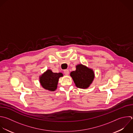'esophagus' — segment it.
I'll use <instances>...</instances> for the list:
<instances>
[{
	"label": "esophagus",
	"instance_id": "obj_1",
	"mask_svg": "<svg viewBox=\"0 0 133 133\" xmlns=\"http://www.w3.org/2000/svg\"><path fill=\"white\" fill-rule=\"evenodd\" d=\"M64 73L65 75H69V71L68 70H65L64 71Z\"/></svg>",
	"mask_w": 133,
	"mask_h": 133
}]
</instances>
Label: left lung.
<instances>
[{"label":"left lung","mask_w":133,"mask_h":133,"mask_svg":"<svg viewBox=\"0 0 133 133\" xmlns=\"http://www.w3.org/2000/svg\"><path fill=\"white\" fill-rule=\"evenodd\" d=\"M70 76L73 78L76 86L83 89L87 88L92 83L95 77L93 70L82 64L76 66V70L71 72Z\"/></svg>","instance_id":"8db88e82"}]
</instances>
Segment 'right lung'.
<instances>
[{"mask_svg":"<svg viewBox=\"0 0 133 133\" xmlns=\"http://www.w3.org/2000/svg\"><path fill=\"white\" fill-rule=\"evenodd\" d=\"M63 76L61 73H54L50 70H47L39 77L42 86L45 89L51 91H55L58 85L59 78Z\"/></svg>","mask_w":133,"mask_h":133,"instance_id":"obj_1","label":"right lung"}]
</instances>
